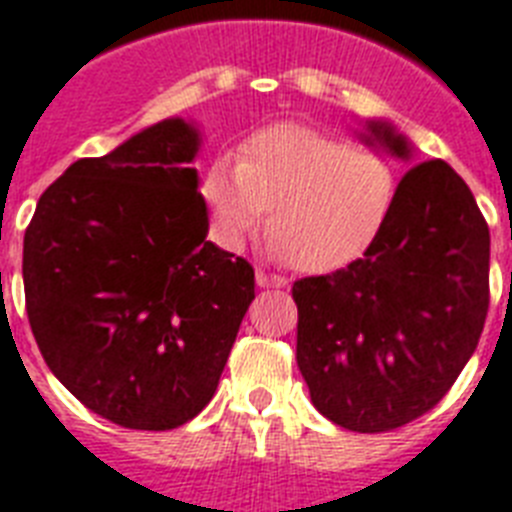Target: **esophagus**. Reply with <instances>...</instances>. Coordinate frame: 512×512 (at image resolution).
Segmentation results:
<instances>
[{"instance_id": "esophagus-1", "label": "esophagus", "mask_w": 512, "mask_h": 512, "mask_svg": "<svg viewBox=\"0 0 512 512\" xmlns=\"http://www.w3.org/2000/svg\"><path fill=\"white\" fill-rule=\"evenodd\" d=\"M255 282L257 287H284L287 284V279L284 276H279V273H271V271H263V268H257L255 273Z\"/></svg>"}]
</instances>
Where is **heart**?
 <instances>
[{
  "label": "heart",
  "mask_w": 512,
  "mask_h": 512,
  "mask_svg": "<svg viewBox=\"0 0 512 512\" xmlns=\"http://www.w3.org/2000/svg\"><path fill=\"white\" fill-rule=\"evenodd\" d=\"M217 239L230 249L268 217L284 260L306 273L360 260L392 220L400 177L381 152L300 123L257 131L241 161H214L201 179Z\"/></svg>",
  "instance_id": "obj_1"
}]
</instances>
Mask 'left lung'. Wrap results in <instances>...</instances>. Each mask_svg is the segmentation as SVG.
Returning <instances> with one entry per match:
<instances>
[{"label":"left lung","mask_w":512,"mask_h":512,"mask_svg":"<svg viewBox=\"0 0 512 512\" xmlns=\"http://www.w3.org/2000/svg\"><path fill=\"white\" fill-rule=\"evenodd\" d=\"M368 144L408 158L405 136L368 123ZM489 225L446 161L400 179L392 220L341 271L292 284L298 368L322 416L351 432H389L446 397L489 311Z\"/></svg>","instance_id":"left-lung-1"}]
</instances>
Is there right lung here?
<instances>
[{"mask_svg":"<svg viewBox=\"0 0 512 512\" xmlns=\"http://www.w3.org/2000/svg\"><path fill=\"white\" fill-rule=\"evenodd\" d=\"M198 131L171 117L39 195L23 236L31 333L88 411L174 429L204 411L255 300V268L206 241Z\"/></svg>","mask_w":512,"mask_h":512,"instance_id":"right-lung-1","label":"right lung"}]
</instances>
